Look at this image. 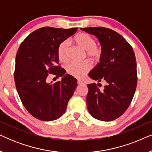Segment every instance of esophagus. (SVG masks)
<instances>
[{"instance_id":"34e87169","label":"esophagus","mask_w":152,"mask_h":152,"mask_svg":"<svg viewBox=\"0 0 152 152\" xmlns=\"http://www.w3.org/2000/svg\"><path fill=\"white\" fill-rule=\"evenodd\" d=\"M84 82H83V81H82V80H78L77 81V84L78 85H82V84H84Z\"/></svg>"}]
</instances>
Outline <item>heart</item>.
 Masks as SVG:
<instances>
[{
  "label": "heart",
  "instance_id": "heart-1",
  "mask_svg": "<svg viewBox=\"0 0 152 152\" xmlns=\"http://www.w3.org/2000/svg\"><path fill=\"white\" fill-rule=\"evenodd\" d=\"M73 41L77 45L86 50V57L93 61H98L102 56V48L96 45V41L86 33H80L74 37ZM69 42L64 41L59 45L57 48V55L59 59L62 62H66L68 59ZM91 68V64L88 61L83 62H71L66 66V71L70 75L76 78H82Z\"/></svg>",
  "mask_w": 152,
  "mask_h": 152
}]
</instances>
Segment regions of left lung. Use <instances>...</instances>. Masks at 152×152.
<instances>
[{"instance_id": "left-lung-1", "label": "left lung", "mask_w": 152, "mask_h": 152, "mask_svg": "<svg viewBox=\"0 0 152 152\" xmlns=\"http://www.w3.org/2000/svg\"><path fill=\"white\" fill-rule=\"evenodd\" d=\"M95 35L102 46L100 62L88 76L101 84H88L86 104L89 113L102 121H112L121 116L129 107L137 85L136 61L132 47L123 37L103 27L81 28Z\"/></svg>"}]
</instances>
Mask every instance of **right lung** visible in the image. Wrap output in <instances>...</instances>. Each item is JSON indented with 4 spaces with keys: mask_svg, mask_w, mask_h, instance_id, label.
Here are the masks:
<instances>
[{
    "mask_svg": "<svg viewBox=\"0 0 152 152\" xmlns=\"http://www.w3.org/2000/svg\"><path fill=\"white\" fill-rule=\"evenodd\" d=\"M77 28L44 27L29 34L20 44L16 56L14 81L25 108L43 121L57 120L65 113L77 86V80L65 75L58 66L59 45L77 32ZM50 74L62 81L47 82Z\"/></svg>",
    "mask_w": 152,
    "mask_h": 152,
    "instance_id": "obj_1",
    "label": "right lung"
}]
</instances>
